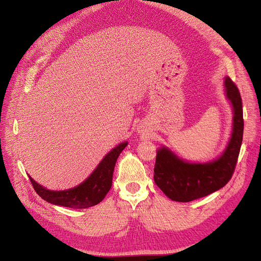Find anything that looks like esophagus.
Returning <instances> with one entry per match:
<instances>
[{
    "mask_svg": "<svg viewBox=\"0 0 261 261\" xmlns=\"http://www.w3.org/2000/svg\"><path fill=\"white\" fill-rule=\"evenodd\" d=\"M138 131H139V133H144L145 132V127H143V126H140L139 128H138Z\"/></svg>",
    "mask_w": 261,
    "mask_h": 261,
    "instance_id": "esophagus-1",
    "label": "esophagus"
}]
</instances>
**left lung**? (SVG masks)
<instances>
[{"mask_svg":"<svg viewBox=\"0 0 261 261\" xmlns=\"http://www.w3.org/2000/svg\"><path fill=\"white\" fill-rule=\"evenodd\" d=\"M224 92L232 109L230 138L217 159L191 163L162 146L156 151L154 182L169 199L190 202L222 188L235 170L243 135V112L240 93L228 76L224 77Z\"/></svg>","mask_w":261,"mask_h":261,"instance_id":"left-lung-1","label":"left lung"}]
</instances>
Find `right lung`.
I'll list each match as a JSON object with an SVG mask.
<instances>
[{"label":"right lung","instance_id":"right-lung-1","mask_svg":"<svg viewBox=\"0 0 261 261\" xmlns=\"http://www.w3.org/2000/svg\"><path fill=\"white\" fill-rule=\"evenodd\" d=\"M128 142H122L108 152L94 171L79 185L64 190H50L37 183L31 175L30 180L36 193L54 205L71 207L88 208L100 203L112 186L115 163Z\"/></svg>","mask_w":261,"mask_h":261}]
</instances>
